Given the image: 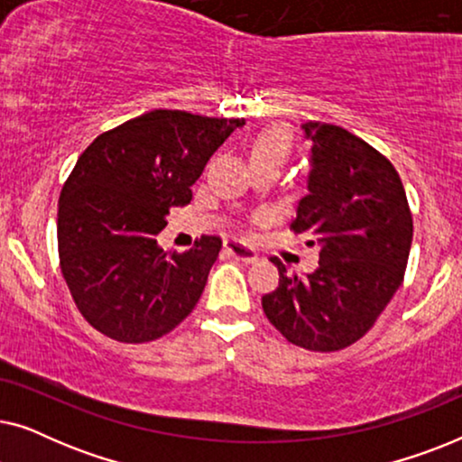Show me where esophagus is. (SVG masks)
I'll return each instance as SVG.
<instances>
[{
	"mask_svg": "<svg viewBox=\"0 0 462 462\" xmlns=\"http://www.w3.org/2000/svg\"><path fill=\"white\" fill-rule=\"evenodd\" d=\"M223 245L233 258H237V261H242V263H254L258 258L254 248H250V245L244 242H237V239H225Z\"/></svg>",
	"mask_w": 462,
	"mask_h": 462,
	"instance_id": "obj_1",
	"label": "esophagus"
}]
</instances>
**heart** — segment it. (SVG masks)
<instances>
[{"label": "heart", "instance_id": "obj_1", "mask_svg": "<svg viewBox=\"0 0 462 462\" xmlns=\"http://www.w3.org/2000/svg\"><path fill=\"white\" fill-rule=\"evenodd\" d=\"M292 153V132L282 125H271V128L258 132L250 147V160L254 163H277L283 166Z\"/></svg>", "mask_w": 462, "mask_h": 462}]
</instances>
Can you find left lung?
I'll use <instances>...</instances> for the list:
<instances>
[{
    "mask_svg": "<svg viewBox=\"0 0 462 462\" xmlns=\"http://www.w3.org/2000/svg\"><path fill=\"white\" fill-rule=\"evenodd\" d=\"M311 172L292 220L319 252L313 273H288L273 258L280 286L263 296L267 319L292 345L338 351L374 326L402 286L412 214L387 157L345 128L307 122Z\"/></svg>",
    "mask_w": 462,
    "mask_h": 462,
    "instance_id": "left-lung-1",
    "label": "left lung"
}]
</instances>
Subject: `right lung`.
Returning a JSON list of instances; mask_svg holds the SVG:
<instances>
[{
    "mask_svg": "<svg viewBox=\"0 0 462 462\" xmlns=\"http://www.w3.org/2000/svg\"><path fill=\"white\" fill-rule=\"evenodd\" d=\"M244 119L155 109L79 155L59 199L60 271L88 324L119 343H149L198 305L220 237L163 250L170 208L187 206L206 163Z\"/></svg>",
    "mask_w": 462,
    "mask_h": 462,
    "instance_id": "add662e5",
    "label": "right lung"
}]
</instances>
